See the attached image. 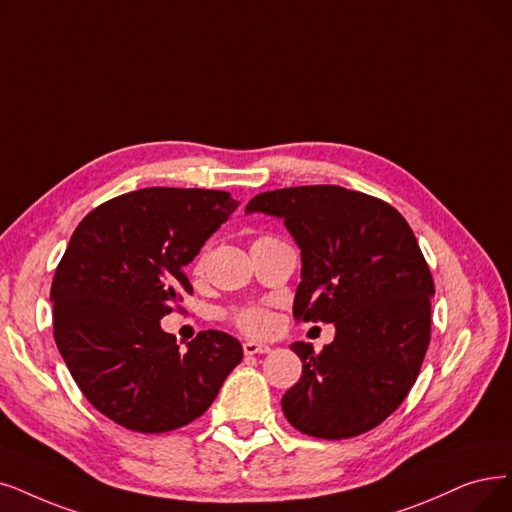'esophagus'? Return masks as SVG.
Wrapping results in <instances>:
<instances>
[{
  "label": "esophagus",
  "instance_id": "obj_1",
  "mask_svg": "<svg viewBox=\"0 0 512 512\" xmlns=\"http://www.w3.org/2000/svg\"><path fill=\"white\" fill-rule=\"evenodd\" d=\"M243 353L245 355H262V353H271L269 344H262L256 340H245L243 342Z\"/></svg>",
  "mask_w": 512,
  "mask_h": 512
}]
</instances>
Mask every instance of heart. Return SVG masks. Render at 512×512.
<instances>
[{
    "mask_svg": "<svg viewBox=\"0 0 512 512\" xmlns=\"http://www.w3.org/2000/svg\"><path fill=\"white\" fill-rule=\"evenodd\" d=\"M227 319L245 334H267L273 327V315L262 304H239L227 311Z\"/></svg>",
    "mask_w": 512,
    "mask_h": 512,
    "instance_id": "b5f03b06",
    "label": "heart"
}]
</instances>
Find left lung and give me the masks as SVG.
<instances>
[{
    "instance_id": "left-lung-1",
    "label": "left lung",
    "mask_w": 512,
    "mask_h": 512,
    "mask_svg": "<svg viewBox=\"0 0 512 512\" xmlns=\"http://www.w3.org/2000/svg\"><path fill=\"white\" fill-rule=\"evenodd\" d=\"M245 212L283 218L302 254L296 321L336 325L321 353L294 342L302 376L281 399L300 433L351 439L391 416L431 342L435 283L414 231L386 201L334 185L260 193Z\"/></svg>"
}]
</instances>
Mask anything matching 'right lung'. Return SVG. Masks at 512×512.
<instances>
[{"label":"right lung","instance_id":"1","mask_svg":"<svg viewBox=\"0 0 512 512\" xmlns=\"http://www.w3.org/2000/svg\"><path fill=\"white\" fill-rule=\"evenodd\" d=\"M237 206L227 191L151 187L100 203L71 235L50 290L54 340L79 391L128 431L193 422L243 359L229 334L199 332L180 351L159 325L193 292L185 267Z\"/></svg>","mask_w":512,"mask_h":512}]
</instances>
